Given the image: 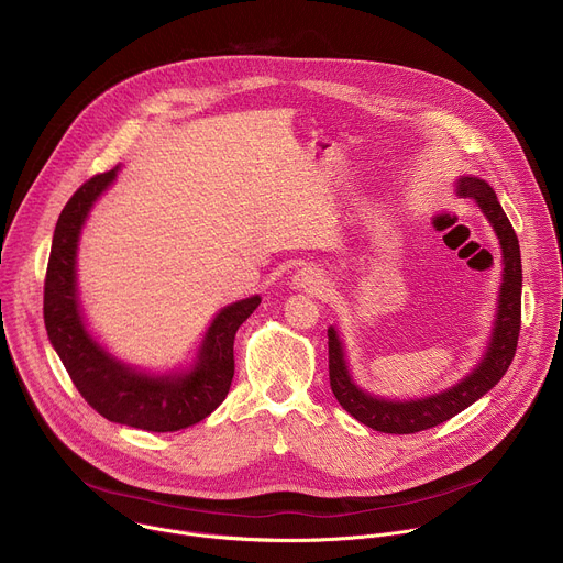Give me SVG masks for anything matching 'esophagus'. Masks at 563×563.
Here are the masks:
<instances>
[{"instance_id":"1","label":"esophagus","mask_w":563,"mask_h":563,"mask_svg":"<svg viewBox=\"0 0 563 563\" xmlns=\"http://www.w3.org/2000/svg\"><path fill=\"white\" fill-rule=\"evenodd\" d=\"M291 289L298 291H307V294H316V296H323L325 291H330V280L325 278V274L320 272L313 265H305L302 269H298L291 276Z\"/></svg>"}]
</instances>
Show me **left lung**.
I'll list each match as a JSON object with an SVG mask.
<instances>
[{"instance_id": "1", "label": "left lung", "mask_w": 563, "mask_h": 563, "mask_svg": "<svg viewBox=\"0 0 563 563\" xmlns=\"http://www.w3.org/2000/svg\"><path fill=\"white\" fill-rule=\"evenodd\" d=\"M454 191L472 198L490 222L501 247V285L497 296L495 323L484 356L459 383L417 398H385L363 389L350 369L345 343L334 325H330V385L343 410L363 426L385 434H415L434 428L470 408L474 400L488 394L508 372L519 328H521V252L517 233L504 213L495 189L476 176H459Z\"/></svg>"}]
</instances>
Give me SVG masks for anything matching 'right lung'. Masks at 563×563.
<instances>
[{
	"label": "right lung",
	"instance_id": "1",
	"mask_svg": "<svg viewBox=\"0 0 563 563\" xmlns=\"http://www.w3.org/2000/svg\"><path fill=\"white\" fill-rule=\"evenodd\" d=\"M118 172L85 183L59 213L44 283V325L77 391L98 415L146 432H176L200 423L224 400L233 378L235 332L261 305V296L222 307L187 367L151 372L113 356L89 330L77 291V250L93 205Z\"/></svg>",
	"mask_w": 563,
	"mask_h": 563
}]
</instances>
